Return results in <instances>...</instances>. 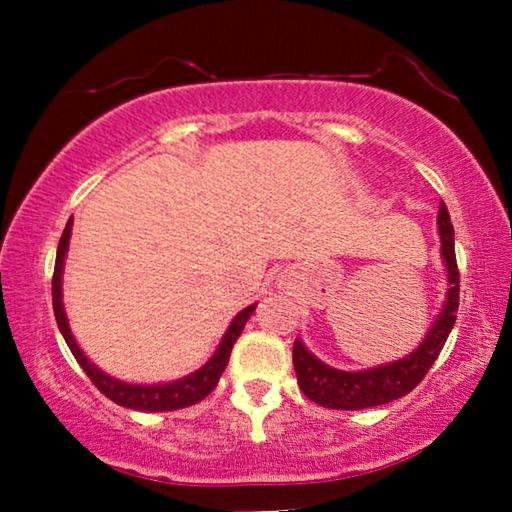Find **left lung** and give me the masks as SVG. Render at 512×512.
Here are the masks:
<instances>
[{
	"label": "left lung",
	"mask_w": 512,
	"mask_h": 512,
	"mask_svg": "<svg viewBox=\"0 0 512 512\" xmlns=\"http://www.w3.org/2000/svg\"><path fill=\"white\" fill-rule=\"evenodd\" d=\"M438 233L440 256H443L447 272V293L443 310L433 319L424 340L419 342L417 349H412L410 354H405L398 361H389L366 370H338L317 359L305 347V342L298 338L293 342V368H296L300 389H303V394L310 401L331 410L375 408V405L391 403L396 398L410 394L424 380L433 361L438 359L440 349L445 347L447 335H450L454 321H457L459 307V270L457 256H454V228L445 202H440Z\"/></svg>",
	"instance_id": "obj_1"
}]
</instances>
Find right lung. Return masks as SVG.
Segmentation results:
<instances>
[{
    "label": "right lung",
    "instance_id": "obj_1",
    "mask_svg": "<svg viewBox=\"0 0 512 512\" xmlns=\"http://www.w3.org/2000/svg\"><path fill=\"white\" fill-rule=\"evenodd\" d=\"M72 223H74V219L67 221L65 233H62L60 244H58V256H55L53 312H55V321H58L62 338H65L67 347L72 349L74 359L79 361L83 373L90 377V382H93L95 387L109 398V401L123 405V408L142 410V412H167V410L188 408V405L200 403L202 398L212 394V389L219 384V377L223 375V370H226V366H228V359H230V352H233L235 340L240 338L244 324H247L249 317L256 310V303L244 307V310L237 314L233 321H230L228 331L223 333V338L219 342V347H216V352L212 354V359H209L202 368L195 370V373L181 377V380L165 382V384H130V382L116 380V377H111L104 373V370L97 368L95 363L81 352V347L76 345V340L72 335V328H69L65 305H62V270H65L69 237H72Z\"/></svg>",
    "mask_w": 512,
    "mask_h": 512
}]
</instances>
